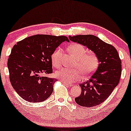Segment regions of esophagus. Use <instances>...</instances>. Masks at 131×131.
I'll list each match as a JSON object with an SVG mask.
<instances>
[{
    "label": "esophagus",
    "instance_id": "34e87169",
    "mask_svg": "<svg viewBox=\"0 0 131 131\" xmlns=\"http://www.w3.org/2000/svg\"><path fill=\"white\" fill-rule=\"evenodd\" d=\"M63 83L64 84V85L68 86H72L73 85V84H70V83H67V82H63Z\"/></svg>",
    "mask_w": 131,
    "mask_h": 131
}]
</instances>
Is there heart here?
I'll return each instance as SVG.
<instances>
[{
    "mask_svg": "<svg viewBox=\"0 0 131 131\" xmlns=\"http://www.w3.org/2000/svg\"><path fill=\"white\" fill-rule=\"evenodd\" d=\"M68 51L76 58L75 67L80 69H70L61 68L55 72V76L61 80L67 83L73 82L80 80L82 78V71L85 76L90 74L95 70L99 64V60L95 53H86V48L80 44L71 45L68 48ZM62 51L58 48L53 52L51 56L52 66L58 67L61 65Z\"/></svg>",
    "mask_w": 131,
    "mask_h": 131,
    "instance_id": "1",
    "label": "heart"
}]
</instances>
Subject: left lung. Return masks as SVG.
I'll use <instances>...</instances> for the list:
<instances>
[{
	"instance_id": "left-lung-1",
	"label": "left lung",
	"mask_w": 131,
	"mask_h": 131,
	"mask_svg": "<svg viewBox=\"0 0 131 131\" xmlns=\"http://www.w3.org/2000/svg\"><path fill=\"white\" fill-rule=\"evenodd\" d=\"M70 40L86 46L97 55L98 67L87 81L80 84L82 92L75 98L80 106L91 107L101 104L110 95L119 83L122 73L121 60L113 46L95 36H69Z\"/></svg>"
}]
</instances>
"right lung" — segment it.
Wrapping results in <instances>:
<instances>
[{
	"label": "right lung",
	"mask_w": 131,
	"mask_h": 131,
	"mask_svg": "<svg viewBox=\"0 0 131 131\" xmlns=\"http://www.w3.org/2000/svg\"><path fill=\"white\" fill-rule=\"evenodd\" d=\"M66 36L39 35L17 42L8 61L12 87L23 99L30 103L42 102L53 92L57 80L42 76L52 73L51 56Z\"/></svg>",
	"instance_id": "add662e5"
}]
</instances>
